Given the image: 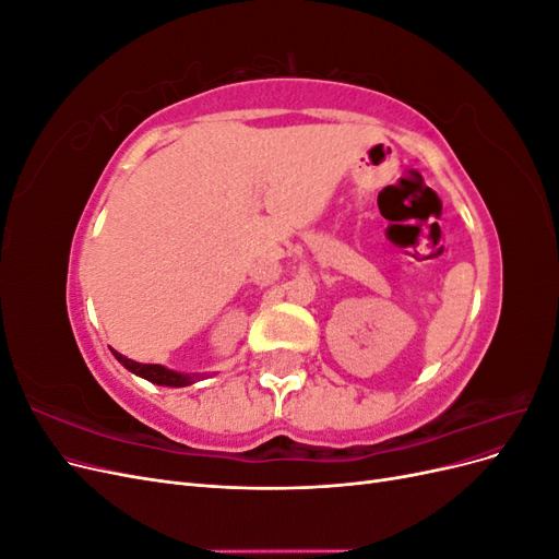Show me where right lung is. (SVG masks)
Masks as SVG:
<instances>
[{"mask_svg":"<svg viewBox=\"0 0 559 559\" xmlns=\"http://www.w3.org/2000/svg\"><path fill=\"white\" fill-rule=\"evenodd\" d=\"M111 352H114V349H111ZM114 357H116L118 361H121L128 370H132L134 376H140V378H144V380H148V382H154V384L186 386V384L193 382V378L175 373V370L165 368V366H158V364H138V361H132V359H126L123 354H118V352H114Z\"/></svg>","mask_w":559,"mask_h":559,"instance_id":"obj_1","label":"right lung"}]
</instances>
